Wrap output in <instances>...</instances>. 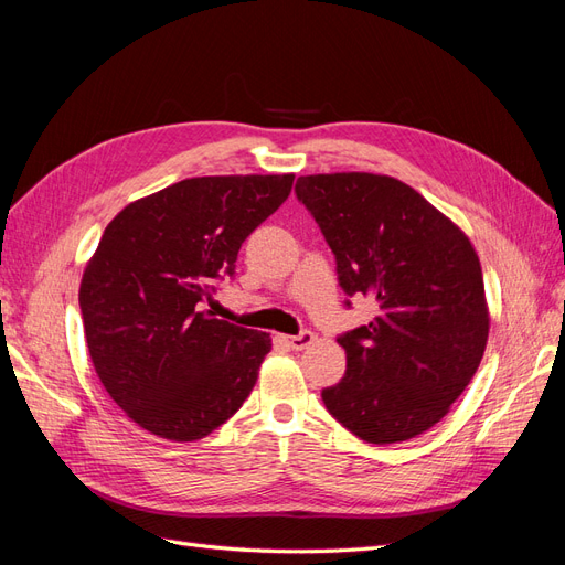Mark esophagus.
<instances>
[{
    "instance_id": "1",
    "label": "esophagus",
    "mask_w": 565,
    "mask_h": 565,
    "mask_svg": "<svg viewBox=\"0 0 565 565\" xmlns=\"http://www.w3.org/2000/svg\"><path fill=\"white\" fill-rule=\"evenodd\" d=\"M282 341H285V344L287 347H292V349H306V347H309V344H313V332H309V330H306V332H299L297 337H280Z\"/></svg>"
}]
</instances>
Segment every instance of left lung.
Listing matches in <instances>:
<instances>
[{
  "mask_svg": "<svg viewBox=\"0 0 565 565\" xmlns=\"http://www.w3.org/2000/svg\"><path fill=\"white\" fill-rule=\"evenodd\" d=\"M295 191L334 252L341 289L372 297L380 309L337 339L347 374L322 388L324 407L374 446L429 431L469 386L488 344L471 241L393 177L311 174Z\"/></svg>",
  "mask_w": 565,
  "mask_h": 565,
  "instance_id": "1",
  "label": "left lung"
}]
</instances>
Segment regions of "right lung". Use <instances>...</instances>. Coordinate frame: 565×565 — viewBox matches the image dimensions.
Instances as JSON below:
<instances>
[{
    "label": "right lung",
    "instance_id": "add662e5",
    "mask_svg": "<svg viewBox=\"0 0 565 565\" xmlns=\"http://www.w3.org/2000/svg\"><path fill=\"white\" fill-rule=\"evenodd\" d=\"M292 183L183 179L127 204L104 231L79 285L84 337L100 384L141 429L200 440L252 393L270 337L212 318L204 301Z\"/></svg>",
    "mask_w": 565,
    "mask_h": 565
}]
</instances>
